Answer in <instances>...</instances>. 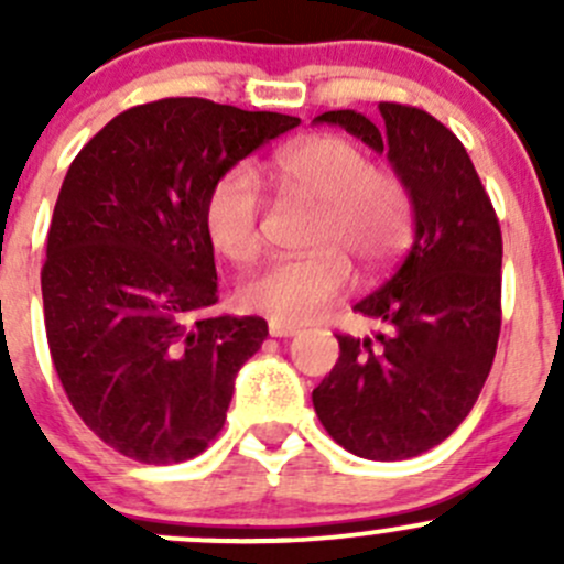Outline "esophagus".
Masks as SVG:
<instances>
[{"mask_svg":"<svg viewBox=\"0 0 564 564\" xmlns=\"http://www.w3.org/2000/svg\"><path fill=\"white\" fill-rule=\"evenodd\" d=\"M300 327H294V324H283V322H275L272 318L270 322V335L272 338H292V335H297Z\"/></svg>","mask_w":564,"mask_h":564,"instance_id":"esophagus-1","label":"esophagus"}]
</instances>
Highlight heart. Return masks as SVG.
<instances>
[{"label":"heart","mask_w":564,"mask_h":564,"mask_svg":"<svg viewBox=\"0 0 564 564\" xmlns=\"http://www.w3.org/2000/svg\"><path fill=\"white\" fill-rule=\"evenodd\" d=\"M278 191L316 204L311 253L275 259L240 286L248 311L303 324L346 292L349 259L382 270L412 240L414 207L398 174L373 166L371 155L344 135H311L272 155ZM259 185L248 169H229L204 198L209 246L229 261H250L261 246Z\"/></svg>","instance_id":"b5f03b06"}]
</instances>
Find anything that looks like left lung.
I'll return each instance as SVG.
<instances>
[{"mask_svg": "<svg viewBox=\"0 0 564 564\" xmlns=\"http://www.w3.org/2000/svg\"><path fill=\"white\" fill-rule=\"evenodd\" d=\"M379 124L351 108L314 119L388 152L414 207L412 250L355 305L382 333L338 335L314 409L355 456L403 460L445 442L486 384L502 327V231L453 130L414 106L379 104Z\"/></svg>", "mask_w": 564, "mask_h": 564, "instance_id": "1", "label": "left lung"}]
</instances>
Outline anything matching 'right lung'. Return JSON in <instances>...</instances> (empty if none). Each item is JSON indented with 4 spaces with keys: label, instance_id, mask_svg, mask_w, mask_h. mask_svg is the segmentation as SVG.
<instances>
[{
    "label": "right lung",
    "instance_id": "obj_1",
    "mask_svg": "<svg viewBox=\"0 0 564 564\" xmlns=\"http://www.w3.org/2000/svg\"><path fill=\"white\" fill-rule=\"evenodd\" d=\"M275 111L163 98L117 113L62 182L40 272L56 377L122 456L180 464L220 434L259 316L218 303L204 198L220 174L297 128Z\"/></svg>",
    "mask_w": 564,
    "mask_h": 564
}]
</instances>
